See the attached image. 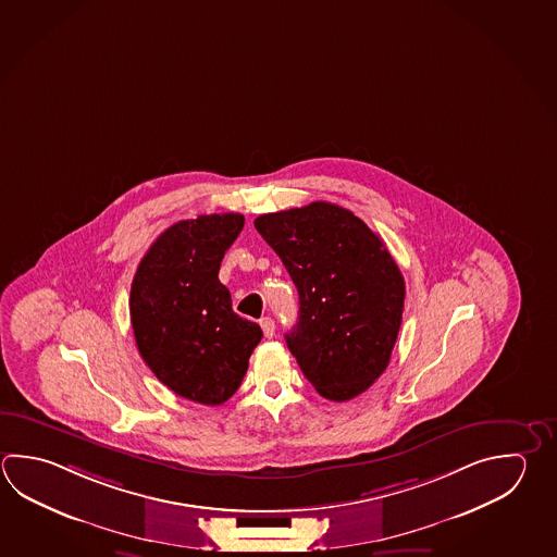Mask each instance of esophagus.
Listing matches in <instances>:
<instances>
[{"instance_id":"1","label":"esophagus","mask_w":557,"mask_h":557,"mask_svg":"<svg viewBox=\"0 0 557 557\" xmlns=\"http://www.w3.org/2000/svg\"><path fill=\"white\" fill-rule=\"evenodd\" d=\"M260 326H262L263 335L268 336V338H272L275 335V323H273L272 317L260 319Z\"/></svg>"}]
</instances>
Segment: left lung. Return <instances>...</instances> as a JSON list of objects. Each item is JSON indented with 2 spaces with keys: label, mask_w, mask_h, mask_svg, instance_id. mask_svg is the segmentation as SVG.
I'll return each instance as SVG.
<instances>
[{
  "label": "left lung",
  "mask_w": 557,
  "mask_h": 557,
  "mask_svg": "<svg viewBox=\"0 0 557 557\" xmlns=\"http://www.w3.org/2000/svg\"><path fill=\"white\" fill-rule=\"evenodd\" d=\"M299 294L285 335L305 379L333 401L357 398L388 367L406 284L379 234L350 210L317 200L253 221Z\"/></svg>",
  "instance_id": "8db88e82"
}]
</instances>
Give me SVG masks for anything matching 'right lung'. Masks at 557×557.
I'll return each instance as SVG.
<instances>
[{
    "label": "right lung",
    "mask_w": 557,
    "mask_h": 557,
    "mask_svg": "<svg viewBox=\"0 0 557 557\" xmlns=\"http://www.w3.org/2000/svg\"><path fill=\"white\" fill-rule=\"evenodd\" d=\"M244 228L238 212L200 214L159 234L137 265L129 317L147 367L181 398L219 406L240 388L262 341L258 323L232 311L222 258Z\"/></svg>",
    "instance_id": "1"
}]
</instances>
